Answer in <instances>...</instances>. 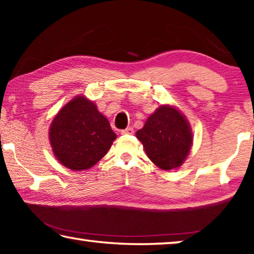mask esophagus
I'll list each match as a JSON object with an SVG mask.
<instances>
[{"label":"esophagus","mask_w":254,"mask_h":254,"mask_svg":"<svg viewBox=\"0 0 254 254\" xmlns=\"http://www.w3.org/2000/svg\"><path fill=\"white\" fill-rule=\"evenodd\" d=\"M121 133L122 134H133V133H134V130H133L131 127H128L127 128H124V130H122Z\"/></svg>","instance_id":"esophagus-1"}]
</instances>
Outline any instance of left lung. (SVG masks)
I'll return each instance as SVG.
<instances>
[{
    "mask_svg": "<svg viewBox=\"0 0 254 254\" xmlns=\"http://www.w3.org/2000/svg\"><path fill=\"white\" fill-rule=\"evenodd\" d=\"M135 135L142 142L150 160L162 170L182 166L192 142L187 120L169 105L158 107Z\"/></svg>",
    "mask_w": 254,
    "mask_h": 254,
    "instance_id": "1",
    "label": "left lung"
}]
</instances>
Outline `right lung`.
<instances>
[{
	"label": "right lung",
	"instance_id": "add662e5",
	"mask_svg": "<svg viewBox=\"0 0 254 254\" xmlns=\"http://www.w3.org/2000/svg\"><path fill=\"white\" fill-rule=\"evenodd\" d=\"M49 139L57 160L68 169L80 171L105 156L117 134L92 101L77 96L55 117Z\"/></svg>",
	"mask_w": 254,
	"mask_h": 254
}]
</instances>
